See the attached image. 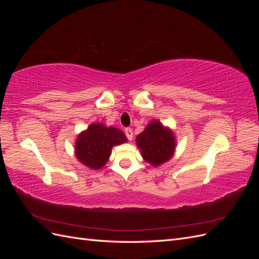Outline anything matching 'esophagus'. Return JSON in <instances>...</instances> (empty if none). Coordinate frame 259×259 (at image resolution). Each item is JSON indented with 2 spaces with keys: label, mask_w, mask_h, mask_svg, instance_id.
<instances>
[{
  "label": "esophagus",
  "mask_w": 259,
  "mask_h": 259,
  "mask_svg": "<svg viewBox=\"0 0 259 259\" xmlns=\"http://www.w3.org/2000/svg\"><path fill=\"white\" fill-rule=\"evenodd\" d=\"M125 135H126L128 140H132L133 139V131H132V128H130V127L125 128Z\"/></svg>",
  "instance_id": "obj_1"
}]
</instances>
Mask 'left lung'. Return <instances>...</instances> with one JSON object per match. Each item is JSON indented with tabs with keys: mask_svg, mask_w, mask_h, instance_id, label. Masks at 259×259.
Listing matches in <instances>:
<instances>
[{
	"mask_svg": "<svg viewBox=\"0 0 259 259\" xmlns=\"http://www.w3.org/2000/svg\"><path fill=\"white\" fill-rule=\"evenodd\" d=\"M136 144L145 161L159 166L174 155L175 136L170 128L163 126L158 120L149 123L145 131L136 137Z\"/></svg>",
	"mask_w": 259,
	"mask_h": 259,
	"instance_id": "1",
	"label": "left lung"
}]
</instances>
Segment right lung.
Returning a JSON list of instances; mask_svg holds the SVG:
<instances>
[{"label":"right lung","mask_w":259,"mask_h":259,"mask_svg":"<svg viewBox=\"0 0 259 259\" xmlns=\"http://www.w3.org/2000/svg\"><path fill=\"white\" fill-rule=\"evenodd\" d=\"M124 133L115 127H107L101 123H93L75 140V156L92 169L103 167L114 146L126 143Z\"/></svg>","instance_id":"obj_1"}]
</instances>
